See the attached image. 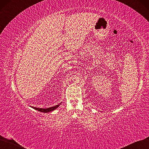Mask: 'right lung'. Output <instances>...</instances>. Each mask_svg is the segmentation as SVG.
<instances>
[{"instance_id":"1","label":"right lung","mask_w":149,"mask_h":149,"mask_svg":"<svg viewBox=\"0 0 149 149\" xmlns=\"http://www.w3.org/2000/svg\"><path fill=\"white\" fill-rule=\"evenodd\" d=\"M60 104H61V103H59L58 104L55 106H52V107H51V108H46V109H44V108H35V107H32V108L36 109L38 111H40V112H51V111H52L55 110L56 108H57L58 107L60 106Z\"/></svg>"}]
</instances>
